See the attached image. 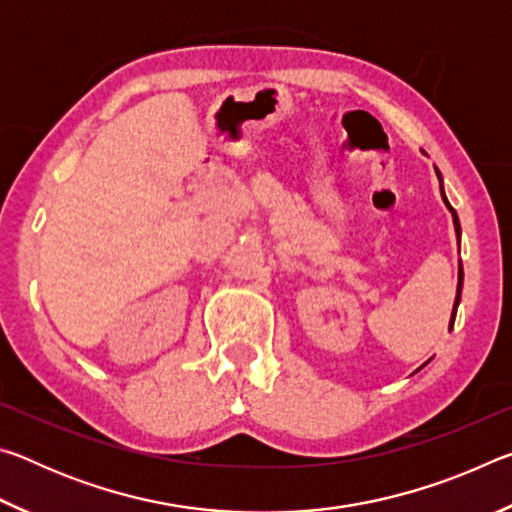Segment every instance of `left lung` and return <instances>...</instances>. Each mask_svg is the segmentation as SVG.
<instances>
[{"label": "left lung", "mask_w": 512, "mask_h": 512, "mask_svg": "<svg viewBox=\"0 0 512 512\" xmlns=\"http://www.w3.org/2000/svg\"><path fill=\"white\" fill-rule=\"evenodd\" d=\"M436 176H438V180H440V196H443V203L447 205V210L452 212V219H454V230H456V237L461 239V223H458V216H456V210L452 205H449V201H447V196H445V189H443V176H440V171L436 169ZM461 291H463V264L458 262V287H456V300H454V309H452V318H449V329L454 327V320H456V309H458V305H461ZM431 361V359H429ZM427 361V363H429ZM427 363H422V366L418 368V370H422L424 366H427ZM415 370V372H418Z\"/></svg>", "instance_id": "obj_1"}]
</instances>
